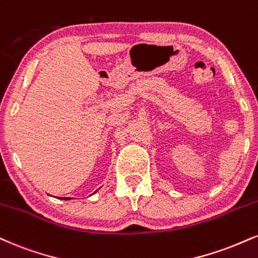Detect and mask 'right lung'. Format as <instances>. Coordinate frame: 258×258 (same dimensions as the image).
I'll return each mask as SVG.
<instances>
[{"mask_svg": "<svg viewBox=\"0 0 258 258\" xmlns=\"http://www.w3.org/2000/svg\"><path fill=\"white\" fill-rule=\"evenodd\" d=\"M61 200H70V198H61Z\"/></svg>", "mask_w": 258, "mask_h": 258, "instance_id": "1", "label": "right lung"}]
</instances>
